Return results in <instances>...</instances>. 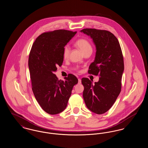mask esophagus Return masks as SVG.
Here are the masks:
<instances>
[{"instance_id":"esophagus-1","label":"esophagus","mask_w":148,"mask_h":148,"mask_svg":"<svg viewBox=\"0 0 148 148\" xmlns=\"http://www.w3.org/2000/svg\"><path fill=\"white\" fill-rule=\"evenodd\" d=\"M82 83V80L80 79H78V83L80 84Z\"/></svg>"}]
</instances>
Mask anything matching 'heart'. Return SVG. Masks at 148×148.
<instances>
[{
    "instance_id": "1",
    "label": "heart",
    "mask_w": 148,
    "mask_h": 148,
    "mask_svg": "<svg viewBox=\"0 0 148 148\" xmlns=\"http://www.w3.org/2000/svg\"><path fill=\"white\" fill-rule=\"evenodd\" d=\"M75 46L80 50L83 54H85L88 52H92V47L90 42L86 39L82 38L78 39L76 42H75ZM70 53V48L68 46H65L63 49V56L64 59H68Z\"/></svg>"
}]
</instances>
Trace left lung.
<instances>
[{"label":"left lung","instance_id":"left-lung-1","mask_svg":"<svg viewBox=\"0 0 148 148\" xmlns=\"http://www.w3.org/2000/svg\"><path fill=\"white\" fill-rule=\"evenodd\" d=\"M81 32L90 36L97 48L88 73L100 77L94 84L87 77L82 79L83 98L90 111L102 114L112 108L121 92L124 69L122 51L118 39L108 30L86 28Z\"/></svg>","mask_w":148,"mask_h":148}]
</instances>
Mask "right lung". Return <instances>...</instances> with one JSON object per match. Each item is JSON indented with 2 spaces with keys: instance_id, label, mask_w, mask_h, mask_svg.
<instances>
[{
  "instance_id": "right-lung-1",
  "label": "right lung",
  "mask_w": 148,
  "mask_h": 148,
  "mask_svg": "<svg viewBox=\"0 0 148 148\" xmlns=\"http://www.w3.org/2000/svg\"><path fill=\"white\" fill-rule=\"evenodd\" d=\"M77 33L65 29L43 33L33 44L29 56L28 66L32 88L42 109L49 114L61 113L66 108L77 77L69 74L65 81L55 74L63 62L65 45Z\"/></svg>"
}]
</instances>
